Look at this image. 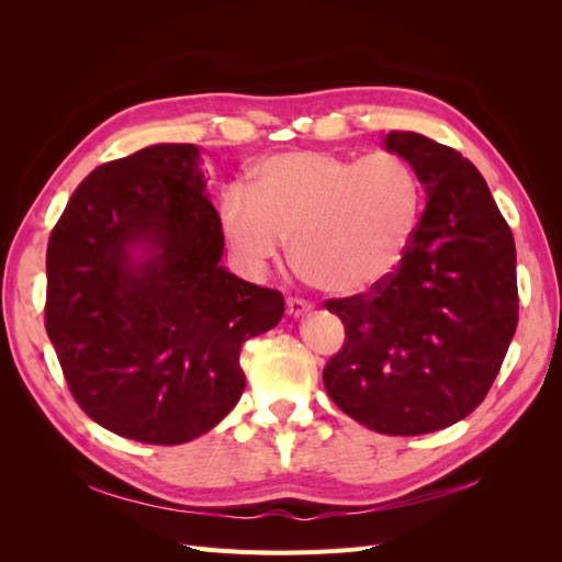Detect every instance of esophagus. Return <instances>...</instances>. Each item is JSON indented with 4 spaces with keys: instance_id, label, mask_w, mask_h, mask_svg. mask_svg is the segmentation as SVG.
Wrapping results in <instances>:
<instances>
[{
    "instance_id": "1",
    "label": "esophagus",
    "mask_w": 562,
    "mask_h": 562,
    "mask_svg": "<svg viewBox=\"0 0 562 562\" xmlns=\"http://www.w3.org/2000/svg\"><path fill=\"white\" fill-rule=\"evenodd\" d=\"M310 312H312V304H307L304 300H300V297H288L285 300V314L291 318H300V316L310 314Z\"/></svg>"
}]
</instances>
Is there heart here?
I'll return each instance as SVG.
<instances>
[{
  "instance_id": "heart-1",
  "label": "heart",
  "mask_w": 562,
  "mask_h": 562,
  "mask_svg": "<svg viewBox=\"0 0 562 562\" xmlns=\"http://www.w3.org/2000/svg\"><path fill=\"white\" fill-rule=\"evenodd\" d=\"M422 187L394 151L363 159L285 151L260 164L250 187L220 201V225L241 269L260 274L291 241L300 277L321 293L349 297L386 281L419 223Z\"/></svg>"
}]
</instances>
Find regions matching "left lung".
Here are the masks:
<instances>
[{
  "label": "left lung",
  "mask_w": 562,
  "mask_h": 562,
  "mask_svg": "<svg viewBox=\"0 0 562 562\" xmlns=\"http://www.w3.org/2000/svg\"><path fill=\"white\" fill-rule=\"evenodd\" d=\"M427 192L398 269L370 293L328 300L345 345L323 368L339 411L386 436L446 429L483 403L518 326L516 244L487 182L457 149L391 131Z\"/></svg>",
  "instance_id": "1"
}]
</instances>
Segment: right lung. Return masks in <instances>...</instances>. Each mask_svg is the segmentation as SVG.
<instances>
[{
	"mask_svg": "<svg viewBox=\"0 0 562 562\" xmlns=\"http://www.w3.org/2000/svg\"><path fill=\"white\" fill-rule=\"evenodd\" d=\"M196 145H149L81 180L46 248V333L75 401L138 443L180 446L239 403L246 339L283 295L220 265Z\"/></svg>",
	"mask_w": 562,
	"mask_h": 562,
	"instance_id": "obj_1",
	"label": "right lung"
}]
</instances>
